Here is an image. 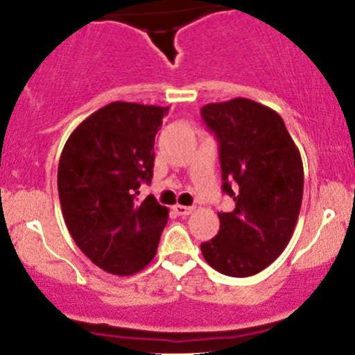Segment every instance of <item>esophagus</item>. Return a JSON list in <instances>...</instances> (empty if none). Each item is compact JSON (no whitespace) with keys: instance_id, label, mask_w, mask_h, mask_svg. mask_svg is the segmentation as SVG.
<instances>
[{"instance_id":"obj_1","label":"esophagus","mask_w":355,"mask_h":355,"mask_svg":"<svg viewBox=\"0 0 355 355\" xmlns=\"http://www.w3.org/2000/svg\"><path fill=\"white\" fill-rule=\"evenodd\" d=\"M173 211L177 215H182V217H185V215H190L191 211H193V209H191V207H185V205H175Z\"/></svg>"}]
</instances>
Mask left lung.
<instances>
[{"mask_svg":"<svg viewBox=\"0 0 355 355\" xmlns=\"http://www.w3.org/2000/svg\"><path fill=\"white\" fill-rule=\"evenodd\" d=\"M202 118L220 145L222 190L235 202L232 211H218L220 230L200 245L203 259L223 275H255L294 234L304 193L300 152L282 116L254 100L209 103Z\"/></svg>","mask_w":355,"mask_h":355,"instance_id":"1","label":"left lung"}]
</instances>
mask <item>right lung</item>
<instances>
[{"mask_svg":"<svg viewBox=\"0 0 355 355\" xmlns=\"http://www.w3.org/2000/svg\"><path fill=\"white\" fill-rule=\"evenodd\" d=\"M168 107L113 101L73 130L58 165L64 223L101 270L133 275L157 254L168 209L141 183L153 177L155 135Z\"/></svg>","mask_w":355,"mask_h":355,"instance_id":"add662e5","label":"right lung"}]
</instances>
